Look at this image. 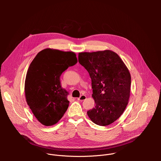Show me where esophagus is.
<instances>
[{"mask_svg": "<svg viewBox=\"0 0 161 161\" xmlns=\"http://www.w3.org/2000/svg\"><path fill=\"white\" fill-rule=\"evenodd\" d=\"M86 98V96L85 95H81L80 97L78 98V101H83L84 100H85Z\"/></svg>", "mask_w": 161, "mask_h": 161, "instance_id": "obj_1", "label": "esophagus"}]
</instances>
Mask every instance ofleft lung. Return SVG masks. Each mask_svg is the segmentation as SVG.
<instances>
[{
    "label": "left lung",
    "mask_w": 161,
    "mask_h": 161,
    "mask_svg": "<svg viewBox=\"0 0 161 161\" xmlns=\"http://www.w3.org/2000/svg\"><path fill=\"white\" fill-rule=\"evenodd\" d=\"M78 62L89 73L95 107L87 111L94 124L106 126L116 121L129 101L131 78L127 67L110 50L82 52Z\"/></svg>",
    "instance_id": "obj_1"
}]
</instances>
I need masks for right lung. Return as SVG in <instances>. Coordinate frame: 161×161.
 I'll use <instances>...</instances> for the list:
<instances>
[{
  "label": "right lung",
  "instance_id": "add662e5",
  "mask_svg": "<svg viewBox=\"0 0 161 161\" xmlns=\"http://www.w3.org/2000/svg\"><path fill=\"white\" fill-rule=\"evenodd\" d=\"M76 54L50 48L39 52L26 75V101L36 118L42 125L57 123L67 111L68 92L61 86L60 77L77 63Z\"/></svg>",
  "mask_w": 161,
  "mask_h": 161
}]
</instances>
